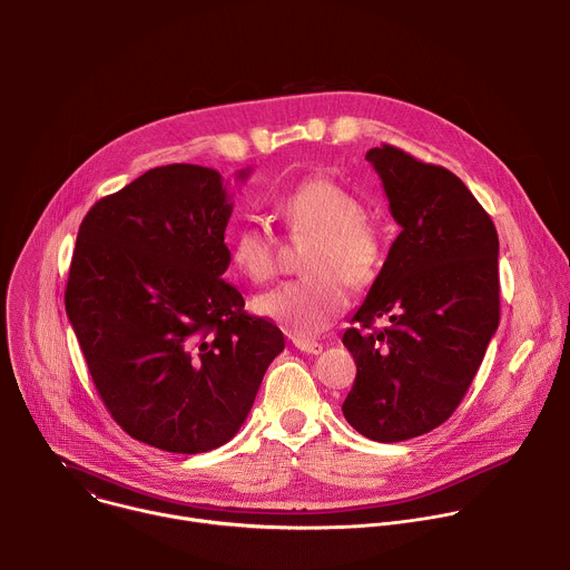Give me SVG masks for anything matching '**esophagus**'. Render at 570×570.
<instances>
[{"label": "esophagus", "instance_id": "obj_1", "mask_svg": "<svg viewBox=\"0 0 570 570\" xmlns=\"http://www.w3.org/2000/svg\"><path fill=\"white\" fill-rule=\"evenodd\" d=\"M293 345H295L299 352H304V354H320V352H322V345H320V343L306 341V338H295Z\"/></svg>", "mask_w": 570, "mask_h": 570}]
</instances>
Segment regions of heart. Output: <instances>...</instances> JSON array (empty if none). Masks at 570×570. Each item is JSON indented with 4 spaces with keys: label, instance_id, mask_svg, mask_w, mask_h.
<instances>
[{
    "label": "heart",
    "instance_id": "obj_1",
    "mask_svg": "<svg viewBox=\"0 0 570 570\" xmlns=\"http://www.w3.org/2000/svg\"><path fill=\"white\" fill-rule=\"evenodd\" d=\"M275 212L293 236H313L304 253V271L311 275L259 295L255 308L293 336H315L347 306L343 279L354 288L374 282L381 243L365 223L363 203L327 178L299 183L275 200ZM227 248L234 268L250 282H266L275 275L277 240L266 227L238 225L227 238Z\"/></svg>",
    "mask_w": 570,
    "mask_h": 570
}]
</instances>
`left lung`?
<instances>
[{
	"mask_svg": "<svg viewBox=\"0 0 570 570\" xmlns=\"http://www.w3.org/2000/svg\"><path fill=\"white\" fill-rule=\"evenodd\" d=\"M365 159L401 232L354 313L343 345L356 381L345 420L376 442H403L446 422L499 330V234L466 185L390 144ZM391 324L372 331L374 318Z\"/></svg>",
	"mask_w": 570,
	"mask_h": 570,
	"instance_id": "8db88e82",
	"label": "left lung"
}]
</instances>
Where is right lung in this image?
I'll use <instances>...</instances> for the list:
<instances>
[{
	"mask_svg": "<svg viewBox=\"0 0 570 570\" xmlns=\"http://www.w3.org/2000/svg\"><path fill=\"white\" fill-rule=\"evenodd\" d=\"M240 169L236 180H246ZM232 200L207 167H157L78 227L65 308L115 422L169 453H205L246 422L284 350L223 279Z\"/></svg>",
	"mask_w": 570,
	"mask_h": 570,
	"instance_id": "right-lung-1",
	"label": "right lung"
}]
</instances>
